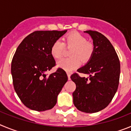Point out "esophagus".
Masks as SVG:
<instances>
[{"instance_id": "obj_1", "label": "esophagus", "mask_w": 131, "mask_h": 131, "mask_svg": "<svg viewBox=\"0 0 131 131\" xmlns=\"http://www.w3.org/2000/svg\"><path fill=\"white\" fill-rule=\"evenodd\" d=\"M67 75H68V79H69V80L71 79V78H70V76H71V75H70V73H69V72H67Z\"/></svg>"}]
</instances>
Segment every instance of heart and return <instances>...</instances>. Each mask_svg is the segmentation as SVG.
Segmentation results:
<instances>
[{"mask_svg":"<svg viewBox=\"0 0 131 131\" xmlns=\"http://www.w3.org/2000/svg\"><path fill=\"white\" fill-rule=\"evenodd\" d=\"M65 46L73 47L70 51L71 57L63 58L58 62V66L66 71H71L78 68L81 61L85 62L89 61L94 52V45L88 42L86 37L79 33H71L65 37L64 42L60 40H56L52 45L50 53L55 59L62 57L64 52Z\"/></svg>","mask_w":131,"mask_h":131,"instance_id":"1","label":"heart"}]
</instances>
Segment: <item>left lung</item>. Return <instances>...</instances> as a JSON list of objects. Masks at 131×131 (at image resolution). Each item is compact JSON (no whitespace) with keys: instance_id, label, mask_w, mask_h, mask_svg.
Listing matches in <instances>:
<instances>
[{"instance_id":"1","label":"left lung","mask_w":131,"mask_h":131,"mask_svg":"<svg viewBox=\"0 0 131 131\" xmlns=\"http://www.w3.org/2000/svg\"><path fill=\"white\" fill-rule=\"evenodd\" d=\"M93 40L94 52L84 66L77 71L89 75L81 77L77 73L71 79L76 84L73 93V104L85 113H96L107 107L117 90L120 76V62L110 40L96 31H86Z\"/></svg>"}]
</instances>
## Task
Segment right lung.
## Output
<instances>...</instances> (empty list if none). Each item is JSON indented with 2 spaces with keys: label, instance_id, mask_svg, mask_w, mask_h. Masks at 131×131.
Instances as JSON below:
<instances>
[{
  "label": "right lung",
  "instance_id": "right-lung-1",
  "mask_svg": "<svg viewBox=\"0 0 131 131\" xmlns=\"http://www.w3.org/2000/svg\"><path fill=\"white\" fill-rule=\"evenodd\" d=\"M67 32L37 31L22 40L16 49L11 64L15 91L26 107L42 112L52 108L68 76L58 68L50 75L46 72L55 66L50 49L56 40Z\"/></svg>",
  "mask_w": 131,
  "mask_h": 131
}]
</instances>
